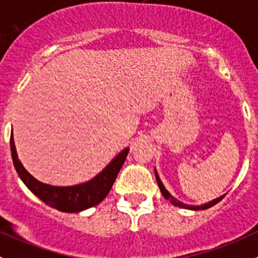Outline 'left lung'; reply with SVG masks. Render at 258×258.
<instances>
[{
    "label": "left lung",
    "instance_id": "8db88e82",
    "mask_svg": "<svg viewBox=\"0 0 258 258\" xmlns=\"http://www.w3.org/2000/svg\"><path fill=\"white\" fill-rule=\"evenodd\" d=\"M154 172H155V178H157V182H158V186H159V189H161V192L162 196L164 197V198L167 199V201H169L171 203L173 204V206H176V207H180V208H185V210H192V211H201V210H207V208L212 207V206H215V204L219 203L220 201H221L222 198H224V196L219 197V198L213 199V201L208 202V203H204V204H201V206H191V204H186L184 203V202H180L177 201V199L175 198V197L171 194V192L168 191V190L164 187L163 182L161 181V178H159V175H158L157 169L154 168Z\"/></svg>",
    "mask_w": 258,
    "mask_h": 258
}]
</instances>
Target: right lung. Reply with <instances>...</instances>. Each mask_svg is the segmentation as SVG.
<instances>
[{"label": "right lung", "mask_w": 258, "mask_h": 258, "mask_svg": "<svg viewBox=\"0 0 258 258\" xmlns=\"http://www.w3.org/2000/svg\"><path fill=\"white\" fill-rule=\"evenodd\" d=\"M10 149L14 167L25 186L47 206L68 213L81 212L103 202L112 189L120 167L123 166L130 152V148H124L109 162L101 172L97 173L91 180L72 186H54L38 181L24 168L18 158L13 132L10 138Z\"/></svg>", "instance_id": "add662e5"}]
</instances>
